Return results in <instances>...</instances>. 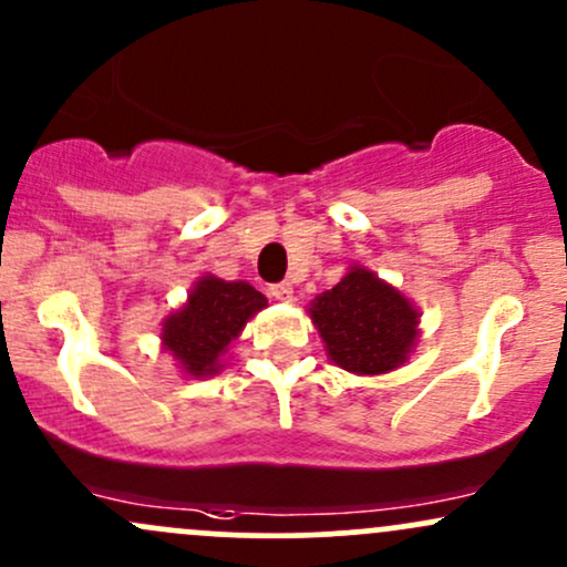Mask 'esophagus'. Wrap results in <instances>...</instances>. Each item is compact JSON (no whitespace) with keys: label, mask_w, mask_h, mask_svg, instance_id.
Masks as SVG:
<instances>
[{"label":"esophagus","mask_w":567,"mask_h":567,"mask_svg":"<svg viewBox=\"0 0 567 567\" xmlns=\"http://www.w3.org/2000/svg\"><path fill=\"white\" fill-rule=\"evenodd\" d=\"M270 297L278 302H291L295 300V289H291V284H272Z\"/></svg>","instance_id":"esophagus-1"}]
</instances>
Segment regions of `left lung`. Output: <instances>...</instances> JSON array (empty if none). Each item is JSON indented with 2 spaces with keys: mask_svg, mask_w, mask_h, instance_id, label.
I'll list each match as a JSON object with an SVG mask.
<instances>
[{
  "mask_svg": "<svg viewBox=\"0 0 567 567\" xmlns=\"http://www.w3.org/2000/svg\"><path fill=\"white\" fill-rule=\"evenodd\" d=\"M308 316L327 357L357 375L403 368L422 334V310L364 265H349L332 289L316 295Z\"/></svg>",
  "mask_w": 567,
  "mask_h": 567,
  "instance_id": "obj_1",
  "label": "left lung"
}]
</instances>
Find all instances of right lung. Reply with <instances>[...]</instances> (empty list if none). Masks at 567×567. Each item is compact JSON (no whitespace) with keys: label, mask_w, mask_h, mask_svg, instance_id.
Instances as JSON below:
<instances>
[{"label":"right lung","mask_w":567,"mask_h":567,"mask_svg":"<svg viewBox=\"0 0 567 567\" xmlns=\"http://www.w3.org/2000/svg\"><path fill=\"white\" fill-rule=\"evenodd\" d=\"M261 308H267V297L248 281H224L205 272L184 306L162 321V351L175 359L186 379H210L221 373L229 343Z\"/></svg>","instance_id":"1"}]
</instances>
